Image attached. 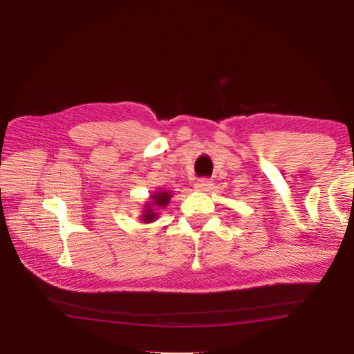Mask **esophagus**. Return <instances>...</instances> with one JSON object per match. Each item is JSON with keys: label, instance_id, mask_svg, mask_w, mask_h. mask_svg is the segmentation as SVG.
<instances>
[{"label": "esophagus", "instance_id": "34e87169", "mask_svg": "<svg viewBox=\"0 0 354 354\" xmlns=\"http://www.w3.org/2000/svg\"><path fill=\"white\" fill-rule=\"evenodd\" d=\"M212 186V181L209 178H199L195 183V190L198 192H207Z\"/></svg>", "mask_w": 354, "mask_h": 354}]
</instances>
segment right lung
Here are the masks:
<instances>
[{
  "label": "right lung",
  "mask_w": 354,
  "mask_h": 354,
  "mask_svg": "<svg viewBox=\"0 0 354 354\" xmlns=\"http://www.w3.org/2000/svg\"><path fill=\"white\" fill-rule=\"evenodd\" d=\"M169 198H171L169 192H160V194L153 195V196H152L153 202H152V203H147V205H146L147 208L145 209V214L142 216V220H143L145 223L153 221V220L156 218V212H153L152 205H155V207H165L167 203H168V201H169Z\"/></svg>",
  "instance_id": "1"
}]
</instances>
